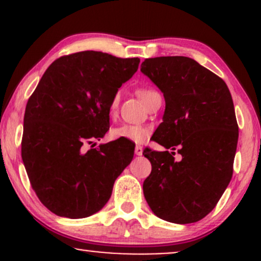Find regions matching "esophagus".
Listing matches in <instances>:
<instances>
[{
	"mask_svg": "<svg viewBox=\"0 0 261 261\" xmlns=\"http://www.w3.org/2000/svg\"><path fill=\"white\" fill-rule=\"evenodd\" d=\"M142 152H143L142 146L137 145L136 147H135V154H136V155H141V154H142Z\"/></svg>",
	"mask_w": 261,
	"mask_h": 261,
	"instance_id": "1",
	"label": "esophagus"
}]
</instances>
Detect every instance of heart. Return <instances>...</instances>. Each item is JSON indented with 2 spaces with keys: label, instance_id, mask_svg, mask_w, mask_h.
I'll return each mask as SVG.
<instances>
[{
  "label": "heart",
  "instance_id": "heart-1",
  "mask_svg": "<svg viewBox=\"0 0 261 261\" xmlns=\"http://www.w3.org/2000/svg\"><path fill=\"white\" fill-rule=\"evenodd\" d=\"M136 94L139 95L140 99L143 103H147V101L153 97L154 94H157V92L152 88H139L136 91ZM119 99H120V95L119 93L113 95L112 100L109 103V114L114 115L118 109L119 106ZM151 135V127L147 125H141V124H121L119 126L114 127L110 131V136L114 140H122V141H131V142H143L148 139V136Z\"/></svg>",
  "mask_w": 261,
  "mask_h": 261
}]
</instances>
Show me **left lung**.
<instances>
[{
    "label": "left lung",
    "instance_id": "left-lung-1",
    "mask_svg": "<svg viewBox=\"0 0 261 261\" xmlns=\"http://www.w3.org/2000/svg\"><path fill=\"white\" fill-rule=\"evenodd\" d=\"M141 71L166 99L163 122L152 139L167 151H143L152 164L143 195L162 220L197 222L215 208L232 179L238 142L232 95L221 77L185 56L146 59Z\"/></svg>",
    "mask_w": 261,
    "mask_h": 261
}]
</instances>
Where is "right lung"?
I'll use <instances>...</instances> for the list:
<instances>
[{
  "mask_svg": "<svg viewBox=\"0 0 261 261\" xmlns=\"http://www.w3.org/2000/svg\"><path fill=\"white\" fill-rule=\"evenodd\" d=\"M140 59L100 51L61 56L47 67L28 99L22 160L41 203L61 217H88L112 196L135 146L113 141L83 146L109 130V103L139 68Z\"/></svg>",
  "mask_w": 261,
  "mask_h": 261,
  "instance_id": "1",
  "label": "right lung"
}]
</instances>
